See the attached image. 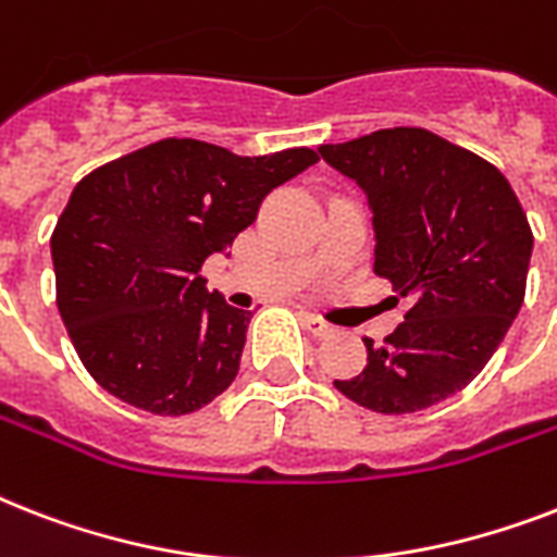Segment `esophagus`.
<instances>
[{"mask_svg": "<svg viewBox=\"0 0 557 557\" xmlns=\"http://www.w3.org/2000/svg\"><path fill=\"white\" fill-rule=\"evenodd\" d=\"M300 321H304V326L312 332L314 338H330L332 332H335L330 323L321 321V318H314V314H309V312H300Z\"/></svg>", "mask_w": 557, "mask_h": 557, "instance_id": "1", "label": "esophagus"}]
</instances>
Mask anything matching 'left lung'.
<instances>
[{"mask_svg": "<svg viewBox=\"0 0 557 557\" xmlns=\"http://www.w3.org/2000/svg\"><path fill=\"white\" fill-rule=\"evenodd\" d=\"M367 196L375 274L405 321L335 387L375 413H416L488 364L527 295L532 231L500 170L419 126L318 147Z\"/></svg>", "mask_w": 557, "mask_h": 557, "instance_id": "8db88e82", "label": "left lung"}]
</instances>
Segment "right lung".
Listing matches in <instances>:
<instances>
[{"label":"right lung","instance_id":"add662e5","mask_svg":"<svg viewBox=\"0 0 557 557\" xmlns=\"http://www.w3.org/2000/svg\"><path fill=\"white\" fill-rule=\"evenodd\" d=\"M318 152L236 156L164 138L83 178L51 236L57 309L83 367L126 405L185 416L231 387L251 312L199 274Z\"/></svg>","mask_w":557,"mask_h":557}]
</instances>
